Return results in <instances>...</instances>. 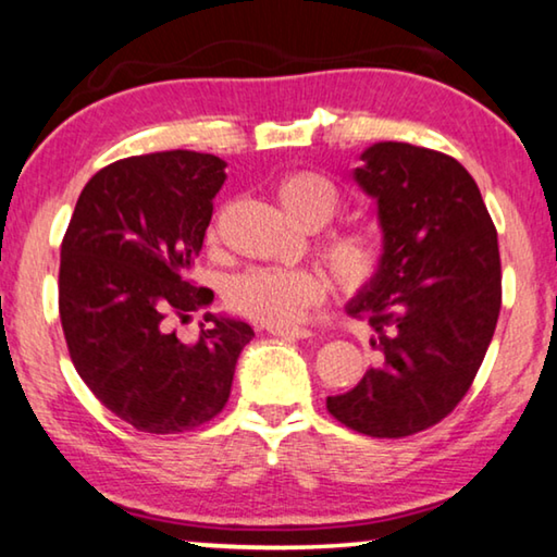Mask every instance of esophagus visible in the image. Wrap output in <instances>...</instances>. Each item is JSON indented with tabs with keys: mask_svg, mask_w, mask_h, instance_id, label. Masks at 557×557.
<instances>
[{
	"mask_svg": "<svg viewBox=\"0 0 557 557\" xmlns=\"http://www.w3.org/2000/svg\"><path fill=\"white\" fill-rule=\"evenodd\" d=\"M269 333L278 338H308L311 336V331L298 329V326H269Z\"/></svg>",
	"mask_w": 557,
	"mask_h": 557,
	"instance_id": "1",
	"label": "esophagus"
}]
</instances>
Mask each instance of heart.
Instances as JSON below:
<instances>
[{
  "label": "heart",
  "mask_w": 557,
  "mask_h": 557,
  "mask_svg": "<svg viewBox=\"0 0 557 557\" xmlns=\"http://www.w3.org/2000/svg\"><path fill=\"white\" fill-rule=\"evenodd\" d=\"M276 199L290 219L306 228H319L338 211L336 184L319 171L296 169L278 178ZM321 256L336 284L356 294L371 286L386 261V242L373 226H344L331 231L321 242ZM329 294V281L321 271L296 267H259L238 273L226 286V306L244 319L267 326H290L304 319L308 308Z\"/></svg>",
  "instance_id": "heart-1"
}]
</instances>
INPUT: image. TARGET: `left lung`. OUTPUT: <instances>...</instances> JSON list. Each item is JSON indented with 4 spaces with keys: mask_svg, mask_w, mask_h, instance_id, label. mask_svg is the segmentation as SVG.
<instances>
[{
    "mask_svg": "<svg viewBox=\"0 0 557 557\" xmlns=\"http://www.w3.org/2000/svg\"><path fill=\"white\" fill-rule=\"evenodd\" d=\"M356 182L379 201L386 261L348 304L375 331L379 368L329 396L338 423L371 438H406L466 398L503 301L498 231L473 176L448 153L381 141Z\"/></svg>",
    "mask_w": 557,
    "mask_h": 557,
    "instance_id": "8db88e82",
    "label": "left lung"
}]
</instances>
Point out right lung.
<instances>
[{
	"instance_id": "right-lung-1",
	"label": "right lung",
	"mask_w": 557,
	"mask_h": 557,
	"mask_svg": "<svg viewBox=\"0 0 557 557\" xmlns=\"http://www.w3.org/2000/svg\"><path fill=\"white\" fill-rule=\"evenodd\" d=\"M213 153L157 151L94 174L62 238L59 319L89 391L136 431H194L224 410L236 361L253 336L244 321L207 315L191 344L169 319L211 304L194 286L213 196L226 182Z\"/></svg>"
}]
</instances>
